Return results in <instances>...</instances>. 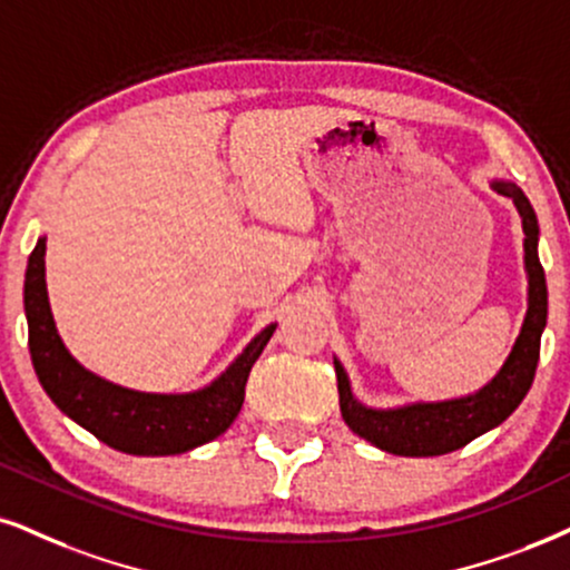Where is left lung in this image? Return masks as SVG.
Returning <instances> with one entry per match:
<instances>
[{"label":"left lung","instance_id":"8db88e82","mask_svg":"<svg viewBox=\"0 0 570 570\" xmlns=\"http://www.w3.org/2000/svg\"><path fill=\"white\" fill-rule=\"evenodd\" d=\"M497 193L515 203L523 222L525 274H529V308L521 335L510 356L481 391L449 402H417L396 410H372L351 391L343 364L335 360L341 414L346 425L372 446L399 456H439L462 449L497 428L518 410L529 393L539 364V346L547 325V279L539 262V224L523 189L512 181H494Z\"/></svg>","mask_w":570,"mask_h":570}]
</instances>
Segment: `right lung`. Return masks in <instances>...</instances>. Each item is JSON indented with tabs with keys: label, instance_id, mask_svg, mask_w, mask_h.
Here are the masks:
<instances>
[{
	"label": "right lung",
	"instance_id": "right-lung-1",
	"mask_svg": "<svg viewBox=\"0 0 570 570\" xmlns=\"http://www.w3.org/2000/svg\"><path fill=\"white\" fill-rule=\"evenodd\" d=\"M47 237H39L28 256L23 304L28 348L37 377L62 414L87 428L102 444L126 454L164 456L208 444L235 423L245 399L250 367L256 364L274 327H264L243 354L206 389L193 393H142L121 389L83 370L68 354L55 327L45 283Z\"/></svg>",
	"mask_w": 570,
	"mask_h": 570
}]
</instances>
